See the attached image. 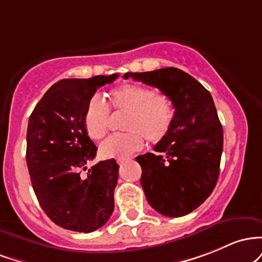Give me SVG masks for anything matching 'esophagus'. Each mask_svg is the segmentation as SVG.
<instances>
[{"mask_svg": "<svg viewBox=\"0 0 262 262\" xmlns=\"http://www.w3.org/2000/svg\"><path fill=\"white\" fill-rule=\"evenodd\" d=\"M117 163L120 164V166H123V164H125V161H122V160H117Z\"/></svg>", "mask_w": 262, "mask_h": 262, "instance_id": "1", "label": "esophagus"}]
</instances>
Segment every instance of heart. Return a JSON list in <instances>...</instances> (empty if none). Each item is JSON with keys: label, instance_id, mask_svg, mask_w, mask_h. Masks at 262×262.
I'll list each match as a JSON object with an SVG mask.
<instances>
[{"label": "heart", "instance_id": "b5f03b06", "mask_svg": "<svg viewBox=\"0 0 262 262\" xmlns=\"http://www.w3.org/2000/svg\"><path fill=\"white\" fill-rule=\"evenodd\" d=\"M109 106L115 113H125L123 128L127 132L108 137L100 145V155L104 158L125 160L149 142H161L167 137L174 120V106L169 96L154 93L151 88L136 83H126L110 93ZM88 136L101 140L111 123L110 108L99 95L88 101L83 117Z\"/></svg>", "mask_w": 262, "mask_h": 262}]
</instances>
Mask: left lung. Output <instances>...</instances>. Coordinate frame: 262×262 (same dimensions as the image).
Segmentation results:
<instances>
[{
    "mask_svg": "<svg viewBox=\"0 0 262 262\" xmlns=\"http://www.w3.org/2000/svg\"><path fill=\"white\" fill-rule=\"evenodd\" d=\"M123 78L158 88L172 100L169 134L155 146L156 154L140 155L136 161L149 205L164 216L187 215L211 194L219 177L223 127L213 98L193 76L173 67Z\"/></svg>",
    "mask_w": 262,
    "mask_h": 262,
    "instance_id": "1",
    "label": "left lung"
}]
</instances>
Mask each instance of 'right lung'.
<instances>
[{"label": "right lung", "instance_id": "obj_1", "mask_svg": "<svg viewBox=\"0 0 262 262\" xmlns=\"http://www.w3.org/2000/svg\"><path fill=\"white\" fill-rule=\"evenodd\" d=\"M117 76L63 79L29 116L26 158L32 187L44 213L68 230L92 233L106 224L114 211L119 166L111 158L88 169L98 148L83 117L96 90Z\"/></svg>", "mask_w": 262, "mask_h": 262}]
</instances>
